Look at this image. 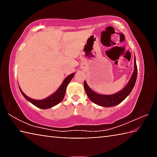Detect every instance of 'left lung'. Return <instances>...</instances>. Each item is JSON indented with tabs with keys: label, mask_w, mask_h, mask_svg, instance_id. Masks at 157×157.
Listing matches in <instances>:
<instances>
[{
	"label": "left lung",
	"mask_w": 157,
	"mask_h": 157,
	"mask_svg": "<svg viewBox=\"0 0 157 157\" xmlns=\"http://www.w3.org/2000/svg\"><path fill=\"white\" fill-rule=\"evenodd\" d=\"M137 66L136 62V58H134V73L130 78L129 81L125 87L115 94L112 95H101L95 93L92 91L91 88H89L88 84H86V82L84 80V86L85 91L86 93V95L91 102L98 105L102 106V107H113L123 101L125 98L128 96L130 93L132 92L133 88H134L135 83L136 81L137 78Z\"/></svg>",
	"instance_id": "8db88e82"
}]
</instances>
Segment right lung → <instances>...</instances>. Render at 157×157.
I'll list each match as a JSON object with an SVG mask.
<instances>
[{
	"label": "right lung",
	"instance_id": "right-lung-1",
	"mask_svg": "<svg viewBox=\"0 0 157 157\" xmlns=\"http://www.w3.org/2000/svg\"><path fill=\"white\" fill-rule=\"evenodd\" d=\"M74 75H75V73H72L66 77L64 80L62 82V84H61L59 88L57 89V91L55 94L50 95L49 97L45 98L44 100L32 99V98L28 97L24 93L21 91V89L20 88L19 89L21 94H22V95L24 96L26 100H28L29 102H30L32 104L36 106V107L40 109H49L54 107V106L58 105L59 103L62 102L66 94V86H67V85L69 84V82H71V79H73Z\"/></svg>",
	"mask_w": 157,
	"mask_h": 157
}]
</instances>
